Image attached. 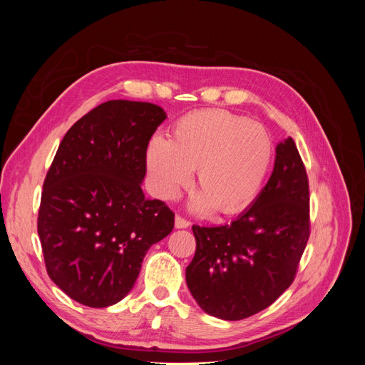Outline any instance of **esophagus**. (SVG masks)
Here are the masks:
<instances>
[{"label":"esophagus","mask_w":365,"mask_h":365,"mask_svg":"<svg viewBox=\"0 0 365 365\" xmlns=\"http://www.w3.org/2000/svg\"><path fill=\"white\" fill-rule=\"evenodd\" d=\"M175 227H176V228H187V227H190V220L184 219L182 216H176V217H175Z\"/></svg>","instance_id":"34e87169"}]
</instances>
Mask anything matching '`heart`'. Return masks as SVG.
<instances>
[{
  "label": "heart",
  "instance_id": "1",
  "mask_svg": "<svg viewBox=\"0 0 365 365\" xmlns=\"http://www.w3.org/2000/svg\"><path fill=\"white\" fill-rule=\"evenodd\" d=\"M274 157L268 130L256 121L224 109H202L181 117L170 138H153L148 169L161 197L172 200L197 173L202 195L196 208L215 207L236 215L256 200Z\"/></svg>",
  "mask_w": 365,
  "mask_h": 365
}]
</instances>
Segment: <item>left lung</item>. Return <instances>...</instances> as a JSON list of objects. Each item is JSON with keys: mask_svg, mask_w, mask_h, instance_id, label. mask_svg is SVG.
I'll list each match as a JSON object with an SVG mask.
<instances>
[{"mask_svg": "<svg viewBox=\"0 0 365 365\" xmlns=\"http://www.w3.org/2000/svg\"><path fill=\"white\" fill-rule=\"evenodd\" d=\"M192 230L185 282L202 311L237 322L271 306L294 282L311 235L309 181L294 140L279 143L269 181L236 220Z\"/></svg>", "mask_w": 365, "mask_h": 365, "instance_id": "8db88e82", "label": "left lung"}]
</instances>
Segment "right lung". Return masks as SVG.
<instances>
[{"label": "right lung", "instance_id": "obj_1", "mask_svg": "<svg viewBox=\"0 0 365 365\" xmlns=\"http://www.w3.org/2000/svg\"><path fill=\"white\" fill-rule=\"evenodd\" d=\"M148 102L109 101L68 129L43 181L38 235L50 279L77 303L108 307L134 288L175 213L141 190L146 150L165 120Z\"/></svg>", "mask_w": 365, "mask_h": 365}]
</instances>
